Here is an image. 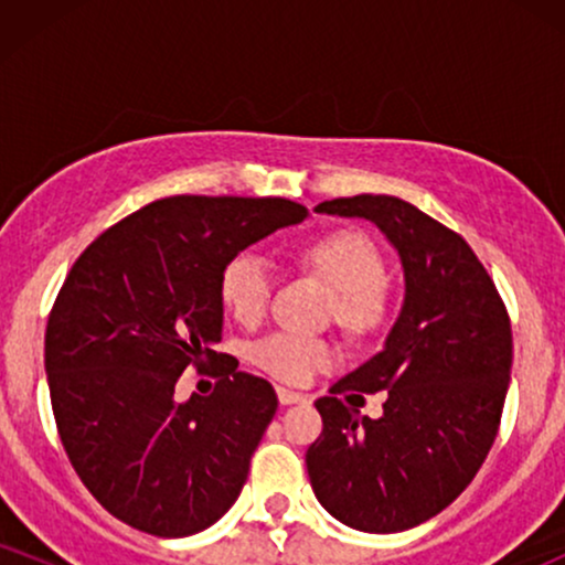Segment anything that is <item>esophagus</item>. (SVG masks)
I'll list each match as a JSON object with an SVG mask.
<instances>
[{
	"label": "esophagus",
	"instance_id": "34e87169",
	"mask_svg": "<svg viewBox=\"0 0 565 565\" xmlns=\"http://www.w3.org/2000/svg\"><path fill=\"white\" fill-rule=\"evenodd\" d=\"M278 401H281V406H291V404H305L308 401V395L302 393H295V391H287V387H278Z\"/></svg>",
	"mask_w": 565,
	"mask_h": 565
}]
</instances>
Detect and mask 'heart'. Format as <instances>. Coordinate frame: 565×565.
I'll return each instance as SVG.
<instances>
[{"label":"heart","mask_w":565,"mask_h":565,"mask_svg":"<svg viewBox=\"0 0 565 565\" xmlns=\"http://www.w3.org/2000/svg\"><path fill=\"white\" fill-rule=\"evenodd\" d=\"M305 270L334 289L332 316L348 332L364 334L380 327L391 308L385 257L372 236L359 228L321 233L300 252ZM274 295V268L260 252H238L220 270V300L242 323H257ZM334 348L321 337L276 332L252 345V361L276 380L302 385L321 369L332 366Z\"/></svg>","instance_id":"b5f03b06"}]
</instances>
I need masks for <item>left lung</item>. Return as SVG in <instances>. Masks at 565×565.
<instances>
[{
  "label": "left lung",
  "mask_w": 565,
  "mask_h": 565,
  "mask_svg": "<svg viewBox=\"0 0 565 565\" xmlns=\"http://www.w3.org/2000/svg\"><path fill=\"white\" fill-rule=\"evenodd\" d=\"M316 212L374 223L404 268L385 345L316 401L323 430L305 454L329 515L395 534L449 508L481 470L508 395L510 319L468 242L408 201L361 193ZM345 390H385L383 417L348 409L335 398Z\"/></svg>",
  "instance_id": "1"
}]
</instances>
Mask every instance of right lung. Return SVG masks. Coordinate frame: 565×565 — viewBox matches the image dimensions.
<instances>
[{"label": "right lung", "mask_w": 565, "mask_h": 565, "mask_svg": "<svg viewBox=\"0 0 565 565\" xmlns=\"http://www.w3.org/2000/svg\"><path fill=\"white\" fill-rule=\"evenodd\" d=\"M308 210L289 199L172 196L95 238L44 334L57 433L76 476L119 521L191 536L242 494L274 419L270 382L218 364L220 270ZM188 365H218L212 396L173 398Z\"/></svg>", "instance_id": "right-lung-1"}]
</instances>
